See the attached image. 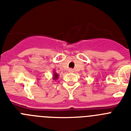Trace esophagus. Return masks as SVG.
Here are the masks:
<instances>
[{
  "instance_id": "34e87169",
  "label": "esophagus",
  "mask_w": 131,
  "mask_h": 131,
  "mask_svg": "<svg viewBox=\"0 0 131 131\" xmlns=\"http://www.w3.org/2000/svg\"><path fill=\"white\" fill-rule=\"evenodd\" d=\"M68 71H69V72H74V70H73V69H69V70H68Z\"/></svg>"
}]
</instances>
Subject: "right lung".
<instances>
[{"instance_id":"add662e5","label":"right lung","mask_w":131,"mask_h":131,"mask_svg":"<svg viewBox=\"0 0 131 131\" xmlns=\"http://www.w3.org/2000/svg\"><path fill=\"white\" fill-rule=\"evenodd\" d=\"M58 78H59V74H57L55 71H54L53 75H52V79H53V80L56 81V80H57V79H58Z\"/></svg>"}]
</instances>
